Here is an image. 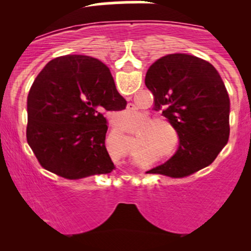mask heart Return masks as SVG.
Here are the masks:
<instances>
[{
    "label": "heart",
    "mask_w": 251,
    "mask_h": 251,
    "mask_svg": "<svg viewBox=\"0 0 251 251\" xmlns=\"http://www.w3.org/2000/svg\"><path fill=\"white\" fill-rule=\"evenodd\" d=\"M150 125H154V124H163V125H168L169 122L164 118L155 117L149 120ZM172 134L169 131H166L165 128L162 127L159 125L151 126L149 128V131H146L145 133L142 134V137L139 138V142H138V148H143V146L148 145V144H154V143H162L164 140H171Z\"/></svg>",
    "instance_id": "obj_1"
}]
</instances>
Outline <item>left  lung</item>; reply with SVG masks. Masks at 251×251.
Here are the masks:
<instances>
[{"instance_id":"obj_1","label":"left lung","mask_w":251,"mask_h":251,"mask_svg":"<svg viewBox=\"0 0 251 251\" xmlns=\"http://www.w3.org/2000/svg\"><path fill=\"white\" fill-rule=\"evenodd\" d=\"M145 85L154 111H162L179 135L174 157L148 174L181 178L209 166L230 133V99L217 70L195 55L169 54L150 66Z\"/></svg>"}]
</instances>
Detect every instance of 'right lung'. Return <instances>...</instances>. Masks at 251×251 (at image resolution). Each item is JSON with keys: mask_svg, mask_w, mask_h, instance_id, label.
Segmentation results:
<instances>
[{"mask_svg": "<svg viewBox=\"0 0 251 251\" xmlns=\"http://www.w3.org/2000/svg\"><path fill=\"white\" fill-rule=\"evenodd\" d=\"M109 68L86 55L50 61L27 98V142L43 169L67 179L106 175L114 164L105 146L106 112L123 111Z\"/></svg>", "mask_w": 251, "mask_h": 251, "instance_id": "obj_1", "label": "right lung"}]
</instances>
